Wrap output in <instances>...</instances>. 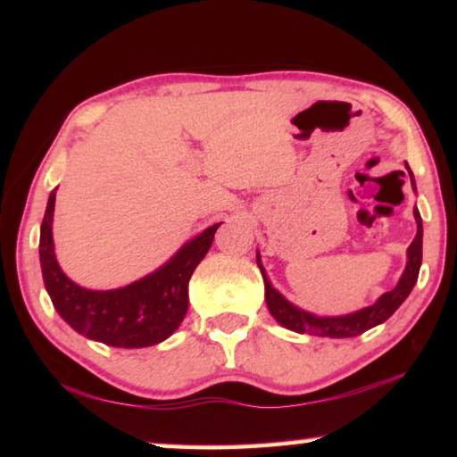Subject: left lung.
<instances>
[{
	"mask_svg": "<svg viewBox=\"0 0 457 457\" xmlns=\"http://www.w3.org/2000/svg\"><path fill=\"white\" fill-rule=\"evenodd\" d=\"M409 175H411V171H409ZM413 215L417 221V234L407 250V266H405L403 276H401L399 284L391 292H385L373 306L362 308V311L354 312V314L335 316V319H322V316H314L311 312H304V311H300V308L292 306L280 292H276L272 288V284H270V280L266 278V272H264V268H262L260 256H258L260 272H262V276H264L266 304L270 308V312H272L274 319L280 322L282 327L290 328L294 332H300V335L330 337V338L359 337V335H362V332H367L369 328L377 327V324L385 322L401 304H403V300L409 296V292L413 290L417 276H420L421 247H423V223H421V215H420V212H417V207H413Z\"/></svg>",
	"mask_w": 457,
	"mask_h": 457,
	"instance_id": "1",
	"label": "left lung"
}]
</instances>
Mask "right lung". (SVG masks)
Here are the masks:
<instances>
[{
	"label": "right lung",
	"mask_w": 457,
	"mask_h": 457,
	"mask_svg": "<svg viewBox=\"0 0 457 457\" xmlns=\"http://www.w3.org/2000/svg\"><path fill=\"white\" fill-rule=\"evenodd\" d=\"M56 189L50 193L40 229V264L46 290L58 314L87 338L120 349H141L173 335L187 314L189 278L205 253L220 223L207 228L157 272L119 290H87L62 272L54 256L52 215Z\"/></svg>",
	"instance_id": "add662e5"
}]
</instances>
